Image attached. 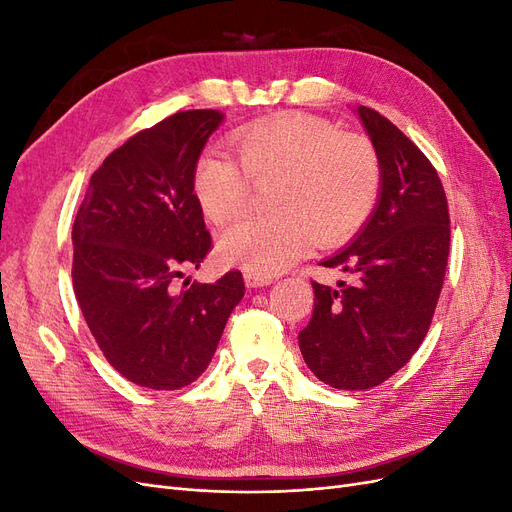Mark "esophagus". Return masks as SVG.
I'll return each mask as SVG.
<instances>
[{"label": "esophagus", "mask_w": 512, "mask_h": 512, "mask_svg": "<svg viewBox=\"0 0 512 512\" xmlns=\"http://www.w3.org/2000/svg\"><path fill=\"white\" fill-rule=\"evenodd\" d=\"M243 277H245V286H247V288H258V286H267V284H271V277L256 275V273H252V271H245V273H243Z\"/></svg>", "instance_id": "1"}]
</instances>
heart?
Segmentation results:
<instances>
[{
	"label": "heart",
	"instance_id": "1",
	"mask_svg": "<svg viewBox=\"0 0 512 512\" xmlns=\"http://www.w3.org/2000/svg\"><path fill=\"white\" fill-rule=\"evenodd\" d=\"M237 160L207 151L192 175L194 194L213 226H230L252 209L254 185L273 181L265 218L228 230L218 252L228 265L271 277L307 247L350 239L374 213L382 164L359 134L331 121L292 113L252 123L232 138Z\"/></svg>",
	"mask_w": 512,
	"mask_h": 512
}]
</instances>
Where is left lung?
<instances>
[{"mask_svg": "<svg viewBox=\"0 0 512 512\" xmlns=\"http://www.w3.org/2000/svg\"><path fill=\"white\" fill-rule=\"evenodd\" d=\"M359 117L382 164L380 200L356 239L322 267L350 284L312 282L314 312L299 348L333 389L389 380L423 344L442 292L451 218L438 170L395 123L369 106Z\"/></svg>", "mask_w": 512, "mask_h": 512, "instance_id": "obj_1", "label": "left lung"}]
</instances>
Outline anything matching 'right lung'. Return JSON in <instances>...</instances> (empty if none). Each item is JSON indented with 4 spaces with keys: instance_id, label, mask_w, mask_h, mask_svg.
I'll return each mask as SVG.
<instances>
[{
    "instance_id": "add662e5",
    "label": "right lung",
    "mask_w": 512,
    "mask_h": 512,
    "mask_svg": "<svg viewBox=\"0 0 512 512\" xmlns=\"http://www.w3.org/2000/svg\"><path fill=\"white\" fill-rule=\"evenodd\" d=\"M222 119L181 111L128 138L91 175L72 226L87 327L106 361L145 389H183L203 374L245 292L241 271L175 288L213 245L192 175Z\"/></svg>"
}]
</instances>
